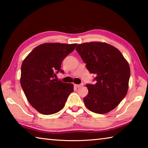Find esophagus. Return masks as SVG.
Wrapping results in <instances>:
<instances>
[{
    "label": "esophagus",
    "instance_id": "34e87169",
    "mask_svg": "<svg viewBox=\"0 0 148 148\" xmlns=\"http://www.w3.org/2000/svg\"><path fill=\"white\" fill-rule=\"evenodd\" d=\"M82 86H83V84H74V86L76 87H77V88H78V87H82Z\"/></svg>",
    "mask_w": 148,
    "mask_h": 148
}]
</instances>
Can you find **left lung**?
<instances>
[{"mask_svg":"<svg viewBox=\"0 0 148 148\" xmlns=\"http://www.w3.org/2000/svg\"><path fill=\"white\" fill-rule=\"evenodd\" d=\"M76 51L95 77L93 84H86L88 94L86 106L97 114L114 110L126 96L131 71L129 63L116 47L104 42L77 45Z\"/></svg>","mask_w":148,"mask_h":148,"instance_id":"obj_1","label":"left lung"}]
</instances>
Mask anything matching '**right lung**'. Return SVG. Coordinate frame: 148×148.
<instances>
[{
    "mask_svg": "<svg viewBox=\"0 0 148 148\" xmlns=\"http://www.w3.org/2000/svg\"><path fill=\"white\" fill-rule=\"evenodd\" d=\"M76 44L46 43L32 50L23 62L21 86L29 103L40 114L51 115L64 106L69 95L74 91L72 84L54 77L64 71L62 61L75 49Z\"/></svg>",
    "mask_w": 148,
    "mask_h": 148,
    "instance_id": "1",
    "label": "right lung"
}]
</instances>
